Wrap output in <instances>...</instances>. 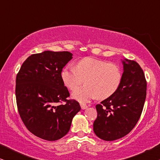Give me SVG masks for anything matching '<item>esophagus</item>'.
<instances>
[{"mask_svg":"<svg viewBox=\"0 0 160 160\" xmlns=\"http://www.w3.org/2000/svg\"><path fill=\"white\" fill-rule=\"evenodd\" d=\"M80 106H81V108H82V109H86L87 107H88L86 104H84V103H81Z\"/></svg>","mask_w":160,"mask_h":160,"instance_id":"1","label":"esophagus"}]
</instances>
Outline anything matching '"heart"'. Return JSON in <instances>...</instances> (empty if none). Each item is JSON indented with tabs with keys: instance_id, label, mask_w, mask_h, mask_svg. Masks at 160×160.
Wrapping results in <instances>:
<instances>
[{
	"instance_id": "1",
	"label": "heart",
	"mask_w": 160,
	"mask_h": 160,
	"mask_svg": "<svg viewBox=\"0 0 160 160\" xmlns=\"http://www.w3.org/2000/svg\"><path fill=\"white\" fill-rule=\"evenodd\" d=\"M61 78L71 90H74L85 80L87 84L72 94L73 98L83 103L97 97L100 100L106 99L115 94L121 85L122 72L115 63L84 58L76 62V68L65 67Z\"/></svg>"
}]
</instances>
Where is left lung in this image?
<instances>
[{
	"label": "left lung",
	"mask_w": 160,
	"mask_h": 160,
	"mask_svg": "<svg viewBox=\"0 0 160 160\" xmlns=\"http://www.w3.org/2000/svg\"><path fill=\"white\" fill-rule=\"evenodd\" d=\"M124 72L119 88L96 106L93 124L95 135L111 141L128 135L141 117L146 97L147 83L143 70L134 60L122 61Z\"/></svg>",
	"instance_id": "8db88e82"
}]
</instances>
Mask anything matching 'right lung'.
<instances>
[{
	"mask_svg": "<svg viewBox=\"0 0 160 160\" xmlns=\"http://www.w3.org/2000/svg\"><path fill=\"white\" fill-rule=\"evenodd\" d=\"M72 55L69 52L52 51L32 54L17 75L19 116L28 130L43 140L57 141L65 136L81 110L78 102L67 99L70 93L61 78Z\"/></svg>",
	"mask_w": 160,
	"mask_h": 160,
	"instance_id": "obj_1",
	"label": "right lung"
}]
</instances>
